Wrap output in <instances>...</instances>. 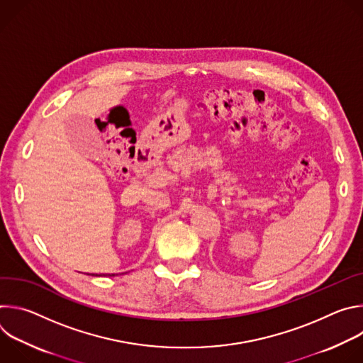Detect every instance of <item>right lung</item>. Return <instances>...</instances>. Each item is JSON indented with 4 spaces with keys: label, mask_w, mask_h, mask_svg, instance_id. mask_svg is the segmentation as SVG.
I'll return each mask as SVG.
<instances>
[{
    "label": "right lung",
    "mask_w": 363,
    "mask_h": 363,
    "mask_svg": "<svg viewBox=\"0 0 363 363\" xmlns=\"http://www.w3.org/2000/svg\"><path fill=\"white\" fill-rule=\"evenodd\" d=\"M111 276H115V274H111Z\"/></svg>",
    "instance_id": "add662e5"
}]
</instances>
